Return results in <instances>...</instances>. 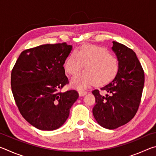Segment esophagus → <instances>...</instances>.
Masks as SVG:
<instances>
[{
  "label": "esophagus",
  "mask_w": 156,
  "mask_h": 156,
  "mask_svg": "<svg viewBox=\"0 0 156 156\" xmlns=\"http://www.w3.org/2000/svg\"><path fill=\"white\" fill-rule=\"evenodd\" d=\"M78 94H79V96H84V95H86L87 94V92L86 91L80 90V91H78Z\"/></svg>",
  "instance_id": "obj_1"
}]
</instances>
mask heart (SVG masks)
Here are the masks:
<instances>
[{
	"instance_id": "obj_1",
	"label": "heart",
	"mask_w": 156,
	"mask_h": 156,
	"mask_svg": "<svg viewBox=\"0 0 156 156\" xmlns=\"http://www.w3.org/2000/svg\"><path fill=\"white\" fill-rule=\"evenodd\" d=\"M85 71L72 78L73 87L83 89L94 83L101 86L112 81L118 72L117 61L103 47L84 44L78 52L72 51L65 59L64 69L70 75H75L83 68Z\"/></svg>"
}]
</instances>
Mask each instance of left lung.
Masks as SVG:
<instances>
[{"label": "left lung", "mask_w": 156, "mask_h": 156, "mask_svg": "<svg viewBox=\"0 0 156 156\" xmlns=\"http://www.w3.org/2000/svg\"><path fill=\"white\" fill-rule=\"evenodd\" d=\"M113 51L118 61L117 74L112 83L95 89L93 114L102 127L115 129L129 122L140 103L144 73L136 53L124 44L113 41Z\"/></svg>", "instance_id": "8db88e82"}]
</instances>
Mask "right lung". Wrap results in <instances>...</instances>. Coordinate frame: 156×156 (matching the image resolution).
Returning a JSON list of instances; mask_svg holds the SVG:
<instances>
[{"label": "right lung", "mask_w": 156, "mask_h": 156, "mask_svg": "<svg viewBox=\"0 0 156 156\" xmlns=\"http://www.w3.org/2000/svg\"><path fill=\"white\" fill-rule=\"evenodd\" d=\"M72 50L66 43L26 49L12 71V91L20 113L40 130L60 127L79 96L76 90L60 91L69 83L63 65Z\"/></svg>", "instance_id": "add662e5"}]
</instances>
